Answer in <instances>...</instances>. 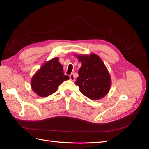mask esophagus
Returning <instances> with one entry per match:
<instances>
[{"label": "esophagus", "instance_id": "esophagus-1", "mask_svg": "<svg viewBox=\"0 0 149 149\" xmlns=\"http://www.w3.org/2000/svg\"><path fill=\"white\" fill-rule=\"evenodd\" d=\"M70 79H71V81H74L75 80V78H74V74H71L70 75Z\"/></svg>", "mask_w": 149, "mask_h": 149}]
</instances>
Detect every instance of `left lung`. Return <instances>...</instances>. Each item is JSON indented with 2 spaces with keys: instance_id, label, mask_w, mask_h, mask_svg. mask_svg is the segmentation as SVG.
<instances>
[{
  "instance_id": "1",
  "label": "left lung",
  "mask_w": 149,
  "mask_h": 149,
  "mask_svg": "<svg viewBox=\"0 0 149 149\" xmlns=\"http://www.w3.org/2000/svg\"><path fill=\"white\" fill-rule=\"evenodd\" d=\"M82 64L75 84L83 95L93 100H98L109 93L111 78L106 66L96 54L75 55Z\"/></svg>"
}]
</instances>
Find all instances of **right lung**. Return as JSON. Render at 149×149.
I'll list each match as a JSON object with an SVG mask.
<instances>
[{
    "instance_id": "right-lung-1",
    "label": "right lung",
    "mask_w": 149,
    "mask_h": 149,
    "mask_svg": "<svg viewBox=\"0 0 149 149\" xmlns=\"http://www.w3.org/2000/svg\"><path fill=\"white\" fill-rule=\"evenodd\" d=\"M65 75L59 58H53L42 65L31 78V89L40 97H47L55 93L59 85L69 79Z\"/></svg>"
}]
</instances>
